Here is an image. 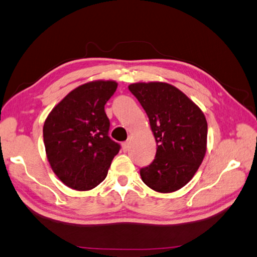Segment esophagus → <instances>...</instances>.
<instances>
[{
  "instance_id": "1",
  "label": "esophagus",
  "mask_w": 257,
  "mask_h": 257,
  "mask_svg": "<svg viewBox=\"0 0 257 257\" xmlns=\"http://www.w3.org/2000/svg\"><path fill=\"white\" fill-rule=\"evenodd\" d=\"M129 142H124V143H122V150L123 152H127V150L129 149Z\"/></svg>"
}]
</instances>
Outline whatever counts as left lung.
<instances>
[{"instance_id": "8db88e82", "label": "left lung", "mask_w": 257, "mask_h": 257, "mask_svg": "<svg viewBox=\"0 0 257 257\" xmlns=\"http://www.w3.org/2000/svg\"><path fill=\"white\" fill-rule=\"evenodd\" d=\"M128 88L147 113L157 143L153 163L140 169L143 182L159 193L180 189L205 157L207 121L204 113L172 84L134 83Z\"/></svg>"}]
</instances>
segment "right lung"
Segmentation results:
<instances>
[{"label":"right lung","instance_id":"right-lung-1","mask_svg":"<svg viewBox=\"0 0 257 257\" xmlns=\"http://www.w3.org/2000/svg\"><path fill=\"white\" fill-rule=\"evenodd\" d=\"M114 81L80 85L52 109L43 125L48 160L70 188L89 190L107 177L120 145L109 137L104 104L117 89Z\"/></svg>","mask_w":257,"mask_h":257}]
</instances>
